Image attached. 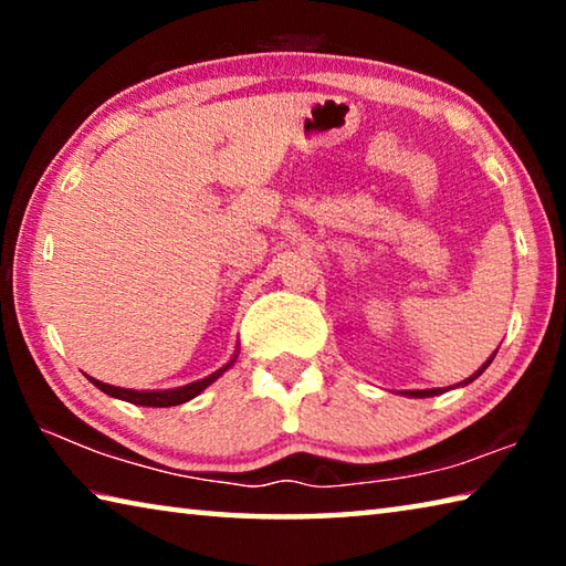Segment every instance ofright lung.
I'll return each mask as SVG.
<instances>
[{"instance_id": "add662e5", "label": "right lung", "mask_w": 566, "mask_h": 566, "mask_svg": "<svg viewBox=\"0 0 566 566\" xmlns=\"http://www.w3.org/2000/svg\"><path fill=\"white\" fill-rule=\"evenodd\" d=\"M212 377L205 379V381H197V385H191L187 389H177V391H151V395H134V391H119V389H109L112 395L124 397V399H132L137 401V405H147V407H171V405H181V401H189L191 397H197L199 391H202ZM104 389V387H102Z\"/></svg>"}]
</instances>
